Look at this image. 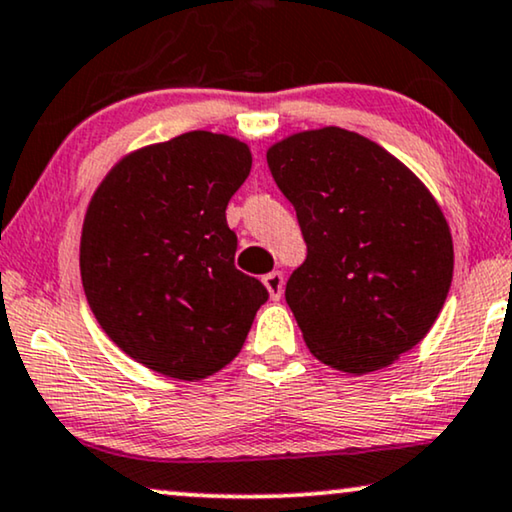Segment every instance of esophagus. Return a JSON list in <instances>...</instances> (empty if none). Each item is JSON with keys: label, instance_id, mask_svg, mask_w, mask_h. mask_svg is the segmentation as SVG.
<instances>
[{"label": "esophagus", "instance_id": "1", "mask_svg": "<svg viewBox=\"0 0 512 512\" xmlns=\"http://www.w3.org/2000/svg\"><path fill=\"white\" fill-rule=\"evenodd\" d=\"M262 283H264L266 290H269V297H271L273 301H278L280 297H283V287H285L283 273H280V271L266 273V276L262 278Z\"/></svg>", "mask_w": 512, "mask_h": 512}]
</instances>
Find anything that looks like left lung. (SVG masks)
Segmentation results:
<instances>
[{"instance_id":"left-lung-1","label":"left lung","mask_w":512,"mask_h":512,"mask_svg":"<svg viewBox=\"0 0 512 512\" xmlns=\"http://www.w3.org/2000/svg\"><path fill=\"white\" fill-rule=\"evenodd\" d=\"M266 162L308 248L285 287L308 350L357 376L385 369L427 336L450 292L441 206L406 164L341 127L287 136Z\"/></svg>"}]
</instances>
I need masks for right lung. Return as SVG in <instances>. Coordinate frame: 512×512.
I'll use <instances>...</instances> for the list:
<instances>
[{
	"instance_id": "1",
	"label": "right lung",
	"mask_w": 512,
	"mask_h": 512,
	"mask_svg": "<svg viewBox=\"0 0 512 512\" xmlns=\"http://www.w3.org/2000/svg\"><path fill=\"white\" fill-rule=\"evenodd\" d=\"M253 167L246 143L197 129L122 157L92 194L81 278L106 336L150 371L213 376L269 299L234 266L227 204Z\"/></svg>"
}]
</instances>
